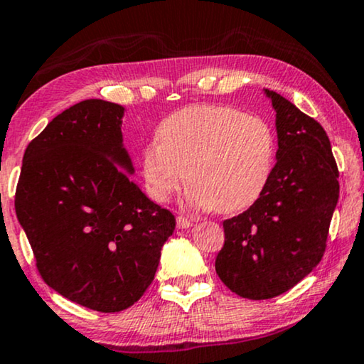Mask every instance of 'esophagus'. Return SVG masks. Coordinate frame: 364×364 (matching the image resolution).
<instances>
[{"instance_id": "obj_1", "label": "esophagus", "mask_w": 364, "mask_h": 364, "mask_svg": "<svg viewBox=\"0 0 364 364\" xmlns=\"http://www.w3.org/2000/svg\"><path fill=\"white\" fill-rule=\"evenodd\" d=\"M188 227H192V222L186 217L178 215L177 217V228H188Z\"/></svg>"}]
</instances>
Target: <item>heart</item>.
<instances>
[{"instance_id":"b5f03b06","label":"heart","mask_w":364,"mask_h":364,"mask_svg":"<svg viewBox=\"0 0 364 364\" xmlns=\"http://www.w3.org/2000/svg\"><path fill=\"white\" fill-rule=\"evenodd\" d=\"M275 161L277 137L267 119L196 104L164 119L157 141L144 149L141 168L152 200L167 202L188 173V207L235 213L262 197Z\"/></svg>"}]
</instances>
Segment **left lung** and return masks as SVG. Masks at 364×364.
Listing matches in <instances>:
<instances>
[{
	"label": "left lung",
	"mask_w": 364,
	"mask_h": 364,
	"mask_svg": "<svg viewBox=\"0 0 364 364\" xmlns=\"http://www.w3.org/2000/svg\"><path fill=\"white\" fill-rule=\"evenodd\" d=\"M265 92L277 112V164L262 197L223 220L215 258L220 280L248 300L282 295L321 262L340 196L325 129L280 94Z\"/></svg>",
	"instance_id": "1"
}]
</instances>
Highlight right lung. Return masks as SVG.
<instances>
[{"mask_svg": "<svg viewBox=\"0 0 364 364\" xmlns=\"http://www.w3.org/2000/svg\"><path fill=\"white\" fill-rule=\"evenodd\" d=\"M122 114L119 104L87 99L54 117L28 144L14 193L44 283L101 313L144 295L176 228L172 212L118 167L132 172Z\"/></svg>", "mask_w": 364, "mask_h": 364, "instance_id": "obj_1", "label": "right lung"}]
</instances>
